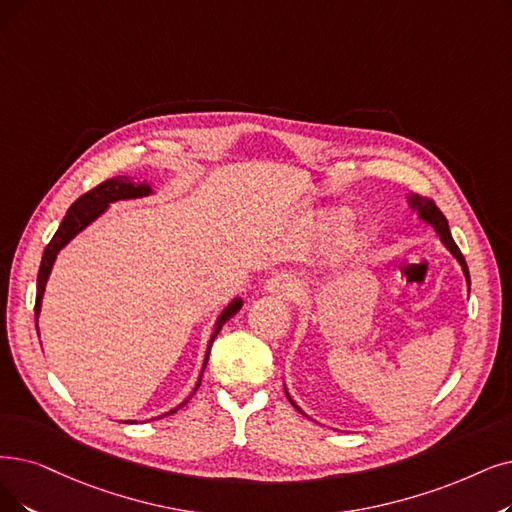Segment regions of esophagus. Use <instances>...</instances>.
<instances>
[{"instance_id": "esophagus-1", "label": "esophagus", "mask_w": 512, "mask_h": 512, "mask_svg": "<svg viewBox=\"0 0 512 512\" xmlns=\"http://www.w3.org/2000/svg\"><path fill=\"white\" fill-rule=\"evenodd\" d=\"M264 292L292 300V298H296L300 294V285H298V281L294 277L275 275V277L267 279V283H264Z\"/></svg>"}]
</instances>
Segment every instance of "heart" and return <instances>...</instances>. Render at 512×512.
Listing matches in <instances>:
<instances>
[{"label":"heart","mask_w":512,"mask_h":512,"mask_svg":"<svg viewBox=\"0 0 512 512\" xmlns=\"http://www.w3.org/2000/svg\"><path fill=\"white\" fill-rule=\"evenodd\" d=\"M349 216H351L349 210L330 208V210H323L317 216L315 224H317V229H323V231L336 229V227H340L342 222L349 220ZM370 241H372V233L370 231H367V229H357V231H353V233H349V235L344 237L340 248H342L344 254H359V252H363L367 248V243H370Z\"/></svg>","instance_id":"1"}]
</instances>
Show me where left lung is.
<instances>
[{
	"label": "left lung",
	"mask_w": 512,
	"mask_h": 512,
	"mask_svg": "<svg viewBox=\"0 0 512 512\" xmlns=\"http://www.w3.org/2000/svg\"><path fill=\"white\" fill-rule=\"evenodd\" d=\"M407 206H410L416 214H418V218L422 220V222H426V224H431V227L435 229V233H437V237L441 239V243L445 245V248L449 250V254H452L456 260H458V264L462 267V273H464V279H466V283L470 285V275H468V267H466V260H464V256H462V252L458 250V245H456V241H454V237H452V233H449V224H447V218L441 214V210L435 206V203L431 201V199H424V197H420V195H416V193H410L407 195ZM470 290V288H468ZM285 397L290 399V403L296 407V410L300 412V414H304L300 407L294 403V399L290 397V393H288V388H285ZM306 416V414H304Z\"/></svg>",
	"instance_id": "obj_1"
}]
</instances>
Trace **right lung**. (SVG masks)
<instances>
[{
    "mask_svg": "<svg viewBox=\"0 0 512 512\" xmlns=\"http://www.w3.org/2000/svg\"><path fill=\"white\" fill-rule=\"evenodd\" d=\"M153 187L149 185V182H134L132 178L128 176H117V178H109L105 182H100V185L96 189H92L90 193L81 195L73 206L67 210V216L63 218V222H60L58 231L54 233L52 241L48 243V248L44 250V256H42V264H39V273H37V296H35V327H37V317L39 313H42V300H44V292H46V283L50 279V273H52V267L56 262V256L58 252L65 248V245L75 239L81 231L88 229L90 224L100 218L102 214H105L109 210L111 203L115 201H128V199H142V197H149L153 195ZM243 306V300L241 298H233L227 306H224L222 313L218 315V319L214 321V330H212V336H210V342H208V349H206V357H203V367H201V374H199V380L193 388V393L182 401L180 405H176L174 410L161 414L157 418H163L168 414H174L176 410H180L182 405H187L189 399L195 395V391L201 384V376H203V370H206L208 365V357H210V349H212V342L214 338L218 336V332L222 330V325L227 323L233 315L239 313V309ZM39 334V330H37ZM130 424L136 422V420H128Z\"/></svg>",
    "mask_w": 512,
    "mask_h": 512,
    "instance_id": "add662e5",
    "label": "right lung"
}]
</instances>
